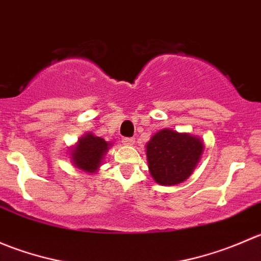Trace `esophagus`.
Instances as JSON below:
<instances>
[{
  "label": "esophagus",
  "instance_id": "34e87169",
  "mask_svg": "<svg viewBox=\"0 0 261 261\" xmlns=\"http://www.w3.org/2000/svg\"><path fill=\"white\" fill-rule=\"evenodd\" d=\"M122 143H123V145L133 146L134 144H135V139H134V138H123Z\"/></svg>",
  "mask_w": 261,
  "mask_h": 261
}]
</instances>
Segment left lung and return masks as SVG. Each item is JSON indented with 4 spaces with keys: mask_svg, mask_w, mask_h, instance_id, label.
I'll return each instance as SVG.
<instances>
[{
    "mask_svg": "<svg viewBox=\"0 0 261 261\" xmlns=\"http://www.w3.org/2000/svg\"><path fill=\"white\" fill-rule=\"evenodd\" d=\"M147 167L160 186H175L188 179L198 165L204 150L201 138L173 128H163L145 145Z\"/></svg>",
    "mask_w": 261,
    "mask_h": 261,
    "instance_id": "8db88e82",
    "label": "left lung"
}]
</instances>
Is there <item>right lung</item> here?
<instances>
[{
	"mask_svg": "<svg viewBox=\"0 0 261 261\" xmlns=\"http://www.w3.org/2000/svg\"><path fill=\"white\" fill-rule=\"evenodd\" d=\"M111 146L110 141H105V139L92 133H86L69 149L70 162L77 169L93 174L99 169Z\"/></svg>",
	"mask_w": 261,
	"mask_h": 261,
	"instance_id": "obj_1",
	"label": "right lung"
}]
</instances>
